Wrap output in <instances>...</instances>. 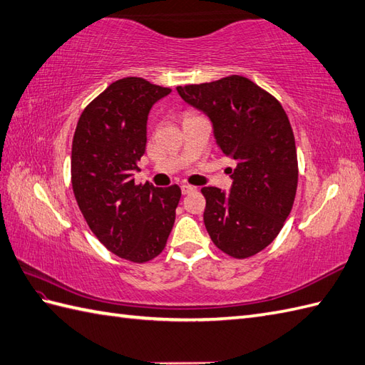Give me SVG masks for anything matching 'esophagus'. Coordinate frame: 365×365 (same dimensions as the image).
Instances as JSON below:
<instances>
[{"label": "esophagus", "instance_id": "1", "mask_svg": "<svg viewBox=\"0 0 365 365\" xmlns=\"http://www.w3.org/2000/svg\"><path fill=\"white\" fill-rule=\"evenodd\" d=\"M197 188H196V186H192V185H182V192L183 194H190V192H194V191H196Z\"/></svg>", "mask_w": 365, "mask_h": 365}]
</instances>
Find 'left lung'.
Here are the masks:
<instances>
[{
    "label": "left lung",
    "instance_id": "1",
    "mask_svg": "<svg viewBox=\"0 0 365 365\" xmlns=\"http://www.w3.org/2000/svg\"><path fill=\"white\" fill-rule=\"evenodd\" d=\"M185 103L213 123L230 169V192L202 188L203 222L219 250L244 259L266 249L289 216L299 182L294 132L278 101L244 76L177 87Z\"/></svg>",
    "mask_w": 365,
    "mask_h": 365
}]
</instances>
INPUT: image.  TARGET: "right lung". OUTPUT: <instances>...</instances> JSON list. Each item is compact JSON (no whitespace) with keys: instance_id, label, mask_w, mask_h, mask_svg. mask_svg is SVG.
<instances>
[{"instance_id":"obj_1","label":"right lung","mask_w":365,"mask_h":365,"mask_svg":"<svg viewBox=\"0 0 365 365\" xmlns=\"http://www.w3.org/2000/svg\"><path fill=\"white\" fill-rule=\"evenodd\" d=\"M171 93L141 78L116 81L83 108L73 137L71 185L90 230L132 262L163 252L182 191L177 185H135L146 150L148 115Z\"/></svg>"}]
</instances>
